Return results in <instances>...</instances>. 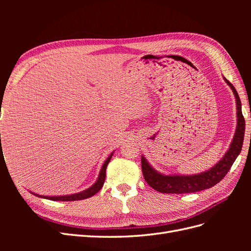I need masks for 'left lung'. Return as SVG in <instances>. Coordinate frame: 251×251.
Listing matches in <instances>:
<instances>
[{
  "label": "left lung",
  "instance_id": "1",
  "mask_svg": "<svg viewBox=\"0 0 251 251\" xmlns=\"http://www.w3.org/2000/svg\"><path fill=\"white\" fill-rule=\"evenodd\" d=\"M224 79L227 82V85L233 91L235 101H237L238 112L237 130H235L234 137L230 144L229 150L227 151L224 157L214 168L198 175H192V176H180V175L179 176H164V175L157 173L148 163L144 157H141V169L144 180L155 191L164 194H187L204 191V189L210 188L219 183L230 170L243 147L245 134V119L242 114V104L237 90L234 89L230 81H228L226 78Z\"/></svg>",
  "mask_w": 251,
  "mask_h": 251
}]
</instances>
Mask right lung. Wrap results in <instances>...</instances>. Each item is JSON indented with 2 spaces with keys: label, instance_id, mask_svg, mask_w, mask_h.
I'll use <instances>...</instances> for the list:
<instances>
[{
  "label": "right lung",
  "instance_id": "add662e5",
  "mask_svg": "<svg viewBox=\"0 0 251 251\" xmlns=\"http://www.w3.org/2000/svg\"><path fill=\"white\" fill-rule=\"evenodd\" d=\"M112 155L113 154H111L107 160H105V162L103 163L101 171L100 173V177H98L97 181L95 182V184L89 187L88 189H86V191H83L78 194L69 195V196H58V197H47V196H39V195H36V196L42 197V198H45V199L52 200V201H76V200H83V199L90 198V197H92L100 192V188L102 187V185L104 183V180H105V170H107V166L111 160Z\"/></svg>",
  "mask_w": 251,
  "mask_h": 251
}]
</instances>
